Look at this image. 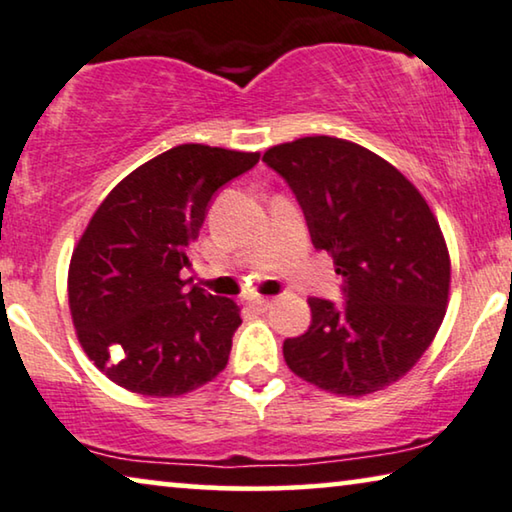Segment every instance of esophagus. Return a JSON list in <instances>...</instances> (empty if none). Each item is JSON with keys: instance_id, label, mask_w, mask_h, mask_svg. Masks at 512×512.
I'll use <instances>...</instances> for the list:
<instances>
[{"instance_id": "esophagus-1", "label": "esophagus", "mask_w": 512, "mask_h": 512, "mask_svg": "<svg viewBox=\"0 0 512 512\" xmlns=\"http://www.w3.org/2000/svg\"><path fill=\"white\" fill-rule=\"evenodd\" d=\"M273 305V299H269V296H257V299H253L248 303V308L250 310H255V312H266Z\"/></svg>"}]
</instances>
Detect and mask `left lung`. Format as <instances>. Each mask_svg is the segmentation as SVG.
<instances>
[{
	"label": "left lung",
	"mask_w": 512,
	"mask_h": 512,
	"mask_svg": "<svg viewBox=\"0 0 512 512\" xmlns=\"http://www.w3.org/2000/svg\"><path fill=\"white\" fill-rule=\"evenodd\" d=\"M262 160L289 183L312 246L345 278L342 305L308 299V331L282 345L289 370L335 395L391 386L432 345L451 292L430 204L398 167L340 137H299Z\"/></svg>",
	"instance_id": "obj_1"
}]
</instances>
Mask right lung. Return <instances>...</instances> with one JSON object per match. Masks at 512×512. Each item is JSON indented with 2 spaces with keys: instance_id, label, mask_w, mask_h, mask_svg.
<instances>
[{
  "instance_id": "add662e5",
  "label": "right lung",
  "mask_w": 512,
  "mask_h": 512,
  "mask_svg": "<svg viewBox=\"0 0 512 512\" xmlns=\"http://www.w3.org/2000/svg\"><path fill=\"white\" fill-rule=\"evenodd\" d=\"M257 160V151L179 144L121 179L91 216L68 266V308L89 361L117 386L174 398L225 370L241 308L188 289L181 269L213 193Z\"/></svg>"
}]
</instances>
